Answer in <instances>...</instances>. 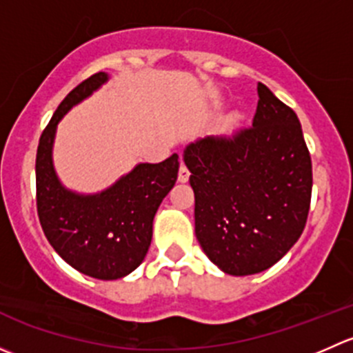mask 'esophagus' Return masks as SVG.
Instances as JSON below:
<instances>
[{"mask_svg":"<svg viewBox=\"0 0 353 353\" xmlns=\"http://www.w3.org/2000/svg\"><path fill=\"white\" fill-rule=\"evenodd\" d=\"M177 179H179V183H186L188 179H190V169H188L184 163H181L179 167V176H177Z\"/></svg>","mask_w":353,"mask_h":353,"instance_id":"esophagus-1","label":"esophagus"}]
</instances>
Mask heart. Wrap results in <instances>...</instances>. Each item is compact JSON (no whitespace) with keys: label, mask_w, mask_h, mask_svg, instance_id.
<instances>
[{"label":"heart","mask_w":353,"mask_h":353,"mask_svg":"<svg viewBox=\"0 0 353 353\" xmlns=\"http://www.w3.org/2000/svg\"><path fill=\"white\" fill-rule=\"evenodd\" d=\"M241 121H243V114H241V112L230 114L229 119H227V128H229V130H234V128L239 126Z\"/></svg>","instance_id":"heart-1"}]
</instances>
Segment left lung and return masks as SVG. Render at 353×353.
<instances>
[{
	"mask_svg": "<svg viewBox=\"0 0 353 353\" xmlns=\"http://www.w3.org/2000/svg\"><path fill=\"white\" fill-rule=\"evenodd\" d=\"M252 126L190 143L194 232L205 254L234 276L265 272L299 241L312 190L311 155L297 114L258 83Z\"/></svg>",
	"mask_w": 353,
	"mask_h": 353,
	"instance_id": "8db88e82",
	"label": "left lung"
}]
</instances>
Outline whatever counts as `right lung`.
Segmentation results:
<instances>
[{
	"mask_svg": "<svg viewBox=\"0 0 353 353\" xmlns=\"http://www.w3.org/2000/svg\"><path fill=\"white\" fill-rule=\"evenodd\" d=\"M108 80L104 71L92 74L56 109L39 140L35 186L39 220L54 251L83 275L117 280L137 270L147 256L157 210L176 184L179 155L138 163L101 193L80 194L63 186L52 163L56 128L68 110Z\"/></svg>",
	"mask_w": 353,
	"mask_h": 353,
	"instance_id": "1",
	"label": "right lung"
}]
</instances>
